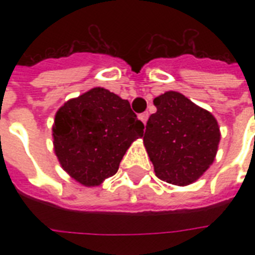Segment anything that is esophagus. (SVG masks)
Here are the masks:
<instances>
[{
    "mask_svg": "<svg viewBox=\"0 0 255 255\" xmlns=\"http://www.w3.org/2000/svg\"><path fill=\"white\" fill-rule=\"evenodd\" d=\"M148 116H149V114H148V112H143V114H140L139 115V119L141 120L144 124H145L148 120Z\"/></svg>",
    "mask_w": 255,
    "mask_h": 255,
    "instance_id": "1",
    "label": "esophagus"
}]
</instances>
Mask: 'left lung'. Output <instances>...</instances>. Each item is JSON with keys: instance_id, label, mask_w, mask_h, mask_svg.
Here are the masks:
<instances>
[{"instance_id": "1", "label": "left lung", "mask_w": 255, "mask_h": 255, "mask_svg": "<svg viewBox=\"0 0 255 255\" xmlns=\"http://www.w3.org/2000/svg\"><path fill=\"white\" fill-rule=\"evenodd\" d=\"M144 145L156 176L174 185L192 184L210 167L217 153L220 128L210 112L176 91L153 100Z\"/></svg>"}]
</instances>
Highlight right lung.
Instances as JSON below:
<instances>
[{"instance_id": "obj_1", "label": "right lung", "mask_w": 255, "mask_h": 255, "mask_svg": "<svg viewBox=\"0 0 255 255\" xmlns=\"http://www.w3.org/2000/svg\"><path fill=\"white\" fill-rule=\"evenodd\" d=\"M144 124L129 102L106 88H92L69 100L55 115L54 149L62 168L78 182L95 186L119 169Z\"/></svg>"}]
</instances>
